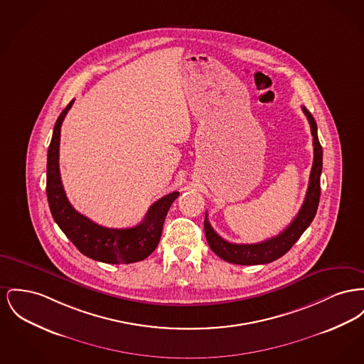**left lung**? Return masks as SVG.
I'll use <instances>...</instances> for the list:
<instances>
[{"label": "left lung", "instance_id": "8db88e82", "mask_svg": "<svg viewBox=\"0 0 364 364\" xmlns=\"http://www.w3.org/2000/svg\"><path fill=\"white\" fill-rule=\"evenodd\" d=\"M302 111L309 121L311 133L314 137V164L309 174V184H308L306 195L299 214L289 224V227L283 230L279 235L269 237L259 243H253V245H237V243L227 242L212 228L206 214L205 234H206L208 243L214 253L220 258H223L224 261L237 264V265H257V264L272 262L283 255H286L312 223L318 210L319 198H321L323 150L318 139V125L315 122V118L306 108L302 107Z\"/></svg>", "mask_w": 364, "mask_h": 364}]
</instances>
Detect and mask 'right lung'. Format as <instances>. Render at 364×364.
<instances>
[{
	"label": "right lung",
	"instance_id": "add662e5",
	"mask_svg": "<svg viewBox=\"0 0 364 364\" xmlns=\"http://www.w3.org/2000/svg\"><path fill=\"white\" fill-rule=\"evenodd\" d=\"M73 103L74 100L59 115L48 149L46 196L52 217L84 256L106 264L141 261L156 249L164 221L178 193H168L152 203L144 220L132 228H106L78 213L65 196L59 171L60 128Z\"/></svg>",
	"mask_w": 364,
	"mask_h": 364
}]
</instances>
